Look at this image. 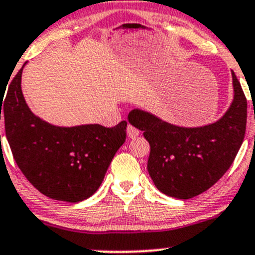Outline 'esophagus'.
I'll return each mask as SVG.
<instances>
[{"instance_id":"34e87169","label":"esophagus","mask_w":255,"mask_h":255,"mask_svg":"<svg viewBox=\"0 0 255 255\" xmlns=\"http://www.w3.org/2000/svg\"><path fill=\"white\" fill-rule=\"evenodd\" d=\"M127 134H128V137L132 138V139H134V138H137L138 135H139V130H138L135 127H133L132 125H128Z\"/></svg>"}]
</instances>
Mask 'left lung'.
<instances>
[{
	"label": "left lung",
	"mask_w": 255,
	"mask_h": 255,
	"mask_svg": "<svg viewBox=\"0 0 255 255\" xmlns=\"http://www.w3.org/2000/svg\"><path fill=\"white\" fill-rule=\"evenodd\" d=\"M232 79L230 109L204 127H179L139 109L129 112V123L143 130L150 145L148 173L159 191L191 199L215 185L232 165L247 126V99L233 71Z\"/></svg>",
	"instance_id": "obj_1"
}]
</instances>
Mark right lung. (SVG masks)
<instances>
[{
  "label": "right lung",
  "mask_w": 255,
  "mask_h": 255,
  "mask_svg": "<svg viewBox=\"0 0 255 255\" xmlns=\"http://www.w3.org/2000/svg\"><path fill=\"white\" fill-rule=\"evenodd\" d=\"M24 65L12 80L2 106L6 137L18 168L50 199L73 204L89 199L125 143L127 122L112 128L100 125L58 127L40 120L23 97L20 80Z\"/></svg>",
  "instance_id": "obj_1"
}]
</instances>
